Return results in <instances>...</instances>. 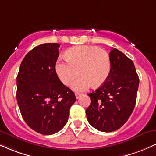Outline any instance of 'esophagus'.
Instances as JSON below:
<instances>
[{"mask_svg": "<svg viewBox=\"0 0 156 156\" xmlns=\"http://www.w3.org/2000/svg\"><path fill=\"white\" fill-rule=\"evenodd\" d=\"M80 95H81V94H80V93H78V92L76 93V97L77 99H78V98H79Z\"/></svg>", "mask_w": 156, "mask_h": 156, "instance_id": "esophagus-1", "label": "esophagus"}]
</instances>
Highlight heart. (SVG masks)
Returning <instances> with one entry per match:
<instances>
[{
    "instance_id": "1",
    "label": "heart",
    "mask_w": 156,
    "mask_h": 156,
    "mask_svg": "<svg viewBox=\"0 0 156 156\" xmlns=\"http://www.w3.org/2000/svg\"><path fill=\"white\" fill-rule=\"evenodd\" d=\"M65 61L58 59L55 69L58 78L65 85L72 84L76 92H83L94 84L99 87L108 79L112 69L109 54L105 50L94 46L80 45L69 48Z\"/></svg>"
}]
</instances>
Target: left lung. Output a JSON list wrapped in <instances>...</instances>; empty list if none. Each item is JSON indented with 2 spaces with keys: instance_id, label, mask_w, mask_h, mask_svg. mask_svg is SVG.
I'll return each mask as SVG.
<instances>
[{
  "instance_id": "obj_1",
  "label": "left lung",
  "mask_w": 156,
  "mask_h": 156,
  "mask_svg": "<svg viewBox=\"0 0 156 156\" xmlns=\"http://www.w3.org/2000/svg\"><path fill=\"white\" fill-rule=\"evenodd\" d=\"M112 69L108 79L89 93L91 104L86 110L89 124L102 132L120 128L133 112L139 78L131 59L114 48L109 53Z\"/></svg>"
}]
</instances>
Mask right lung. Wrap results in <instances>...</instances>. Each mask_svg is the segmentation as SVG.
<instances>
[{
    "label": "right lung",
    "instance_id": "add662e5",
    "mask_svg": "<svg viewBox=\"0 0 156 156\" xmlns=\"http://www.w3.org/2000/svg\"><path fill=\"white\" fill-rule=\"evenodd\" d=\"M60 44L37 46L22 61L17 77V101L27 125L37 133L51 135L64 128L76 101L55 72Z\"/></svg>",
    "mask_w": 156,
    "mask_h": 156
}]
</instances>
